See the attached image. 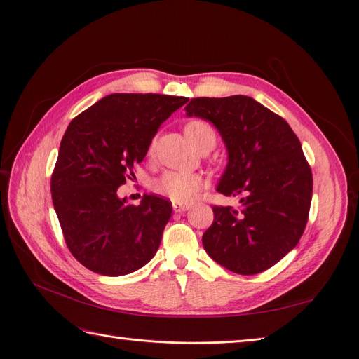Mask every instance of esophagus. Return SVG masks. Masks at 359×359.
Here are the masks:
<instances>
[{
  "instance_id": "34e87169",
  "label": "esophagus",
  "mask_w": 359,
  "mask_h": 359,
  "mask_svg": "<svg viewBox=\"0 0 359 359\" xmlns=\"http://www.w3.org/2000/svg\"><path fill=\"white\" fill-rule=\"evenodd\" d=\"M172 208H173V211H175V212H182V211L190 210V205L180 203V202H173V203H172Z\"/></svg>"
}]
</instances>
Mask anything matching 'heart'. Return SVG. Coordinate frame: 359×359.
<instances>
[{
  "instance_id": "1",
  "label": "heart",
  "mask_w": 359,
  "mask_h": 359,
  "mask_svg": "<svg viewBox=\"0 0 359 359\" xmlns=\"http://www.w3.org/2000/svg\"><path fill=\"white\" fill-rule=\"evenodd\" d=\"M187 139L193 147H202L203 144H215L214 128L201 119L190 121L186 128ZM153 148V147H151ZM205 186V180L201 173L182 172V170H168L160 178L154 181V191L163 198H168L172 202L187 203L196 198L199 190Z\"/></svg>"
}]
</instances>
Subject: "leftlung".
<instances>
[{"label":"left lung","instance_id":"1","mask_svg":"<svg viewBox=\"0 0 359 359\" xmlns=\"http://www.w3.org/2000/svg\"><path fill=\"white\" fill-rule=\"evenodd\" d=\"M184 109L219 130L227 165L217 191L241 198L236 210L212 206L205 252L232 273H262L295 248L307 224L313 177L299 139L283 118L247 95L198 97Z\"/></svg>","mask_w":359,"mask_h":359}]
</instances>
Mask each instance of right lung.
I'll list each match as a JSON object with an SVG mask.
<instances>
[{
    "instance_id": "1",
    "label": "right lung",
    "mask_w": 359,
    "mask_h": 359,
    "mask_svg": "<svg viewBox=\"0 0 359 359\" xmlns=\"http://www.w3.org/2000/svg\"><path fill=\"white\" fill-rule=\"evenodd\" d=\"M187 97L109 94L76 116L62 136L50 180L53 208L72 255L93 273H135L157 253L172 215L169 201L118 196L160 126Z\"/></svg>"
}]
</instances>
